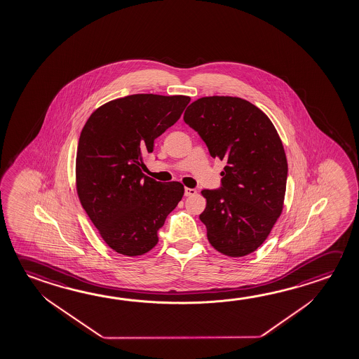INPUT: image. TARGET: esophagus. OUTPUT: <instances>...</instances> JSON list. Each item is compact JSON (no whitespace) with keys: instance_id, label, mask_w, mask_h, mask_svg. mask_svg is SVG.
<instances>
[{"instance_id":"esophagus-1","label":"esophagus","mask_w":359,"mask_h":359,"mask_svg":"<svg viewBox=\"0 0 359 359\" xmlns=\"http://www.w3.org/2000/svg\"><path fill=\"white\" fill-rule=\"evenodd\" d=\"M198 191L195 190V189L185 188V191H184V194L185 196H193V195L196 194Z\"/></svg>"}]
</instances>
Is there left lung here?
Listing matches in <instances>:
<instances>
[{
  "label": "left lung",
  "instance_id": "1",
  "mask_svg": "<svg viewBox=\"0 0 359 359\" xmlns=\"http://www.w3.org/2000/svg\"><path fill=\"white\" fill-rule=\"evenodd\" d=\"M184 121L214 159L226 163L222 187L201 191L208 241L228 257L253 253L280 217L287 187L288 163L274 125L257 106L231 96L198 99Z\"/></svg>",
  "mask_w": 359,
  "mask_h": 359
}]
</instances>
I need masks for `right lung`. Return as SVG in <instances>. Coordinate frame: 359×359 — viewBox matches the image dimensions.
I'll return each instance as SVG.
<instances>
[{
	"label": "right lung",
	"instance_id": "1",
	"mask_svg": "<svg viewBox=\"0 0 359 359\" xmlns=\"http://www.w3.org/2000/svg\"><path fill=\"white\" fill-rule=\"evenodd\" d=\"M189 102L182 95H129L99 107L83 126L77 145V194L116 253L136 257L151 250L165 219L182 200V184L144 175L142 160Z\"/></svg>",
	"mask_w": 359,
	"mask_h": 359
}]
</instances>
